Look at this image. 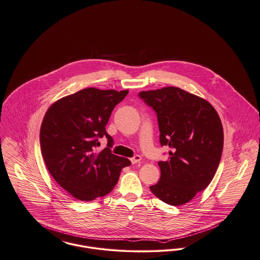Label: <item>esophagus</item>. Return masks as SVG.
Masks as SVG:
<instances>
[{
  "label": "esophagus",
  "mask_w": 260,
  "mask_h": 260,
  "mask_svg": "<svg viewBox=\"0 0 260 260\" xmlns=\"http://www.w3.org/2000/svg\"><path fill=\"white\" fill-rule=\"evenodd\" d=\"M141 160H142V157H141V156H138V155H136V156H133V157L131 158V162H132L133 165L138 164L139 161H141Z\"/></svg>",
  "instance_id": "1"
}]
</instances>
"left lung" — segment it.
Returning <instances> with one entry per match:
<instances>
[{
    "label": "left lung",
    "mask_w": 260,
    "mask_h": 260,
    "mask_svg": "<svg viewBox=\"0 0 260 260\" xmlns=\"http://www.w3.org/2000/svg\"><path fill=\"white\" fill-rule=\"evenodd\" d=\"M139 96L156 111L160 145L172 149L166 161L157 162L160 178L150 189L167 204H185L207 187L219 167L224 146L219 114L206 100L179 87Z\"/></svg>",
    "instance_id": "8db88e82"
}]
</instances>
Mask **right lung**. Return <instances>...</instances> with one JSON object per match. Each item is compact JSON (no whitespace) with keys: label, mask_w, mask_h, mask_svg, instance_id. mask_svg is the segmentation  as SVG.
<instances>
[{"label":"right lung","mask_w":260,"mask_h":260,"mask_svg":"<svg viewBox=\"0 0 260 260\" xmlns=\"http://www.w3.org/2000/svg\"><path fill=\"white\" fill-rule=\"evenodd\" d=\"M128 89L87 87L64 96L47 109L40 128V148L47 170L57 183L81 201L108 194L118 181L122 169L131 165L111 153L113 144L105 126L116 104ZM105 136L108 148L95 151Z\"/></svg>","instance_id":"1"}]
</instances>
